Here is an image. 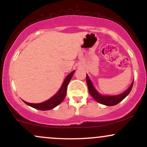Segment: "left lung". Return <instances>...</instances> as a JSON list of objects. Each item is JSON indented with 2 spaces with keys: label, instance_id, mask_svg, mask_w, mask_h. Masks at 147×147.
<instances>
[{
  "label": "left lung",
  "instance_id": "left-lung-1",
  "mask_svg": "<svg viewBox=\"0 0 147 147\" xmlns=\"http://www.w3.org/2000/svg\"><path fill=\"white\" fill-rule=\"evenodd\" d=\"M86 82L88 88L89 92H90V95L95 99L96 102H97L99 104H104L106 106H115L116 104H119V102H122L125 97L127 96L131 92V89L133 88V82L131 84V86L126 90L125 92H123V93L120 94V95H115V96H106V95H102L95 90V88H94L93 85H92V82L89 79L88 76L86 75Z\"/></svg>",
  "mask_w": 147,
  "mask_h": 147
}]
</instances>
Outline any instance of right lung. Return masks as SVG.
I'll use <instances>...</instances> for the list:
<instances>
[{
    "mask_svg": "<svg viewBox=\"0 0 147 147\" xmlns=\"http://www.w3.org/2000/svg\"><path fill=\"white\" fill-rule=\"evenodd\" d=\"M74 72H75V71L72 72L71 73L69 74L67 76L66 78L64 80L61 88L59 90V92L50 99H48V100L45 101V102L43 103H40V104H31V103H28L25 102V101H23V102L26 104H28V105L31 106V107L34 108V109H38V110L48 111L54 109V108L56 107L57 106H58L59 104H60L61 103L63 102L64 98H65L67 92V87H68L70 79H71L72 76L74 75Z\"/></svg>",
    "mask_w": 147,
    "mask_h": 147,
    "instance_id": "1",
    "label": "right lung"
}]
</instances>
